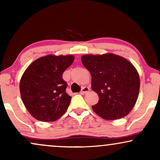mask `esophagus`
<instances>
[{"instance_id":"esophagus-1","label":"esophagus","mask_w":160,"mask_h":160,"mask_svg":"<svg viewBox=\"0 0 160 160\" xmlns=\"http://www.w3.org/2000/svg\"><path fill=\"white\" fill-rule=\"evenodd\" d=\"M89 91V87H88V86H83V87L82 88L81 91H80V94H86V93L88 92Z\"/></svg>"}]
</instances>
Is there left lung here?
Masks as SVG:
<instances>
[{"label":"left lung","mask_w":160,"mask_h":160,"mask_svg":"<svg viewBox=\"0 0 160 160\" xmlns=\"http://www.w3.org/2000/svg\"><path fill=\"white\" fill-rule=\"evenodd\" d=\"M82 65L90 72L92 89L98 95L92 110L104 120L122 118L134 108L138 97L140 79L127 59L117 55H86Z\"/></svg>","instance_id":"left-lung-1"}]
</instances>
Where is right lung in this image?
I'll list each match as a JSON object with an SVG mask.
<instances>
[{
    "label": "right lung",
    "mask_w": 160,
    "mask_h": 160,
    "mask_svg": "<svg viewBox=\"0 0 160 160\" xmlns=\"http://www.w3.org/2000/svg\"><path fill=\"white\" fill-rule=\"evenodd\" d=\"M74 57L48 55L33 62L22 77L19 89L25 108L36 120L52 122L68 110L71 97L66 93L64 71Z\"/></svg>",
    "instance_id": "obj_1"
}]
</instances>
